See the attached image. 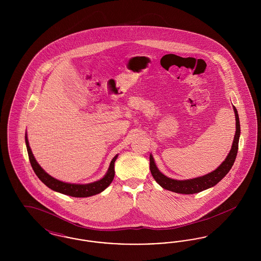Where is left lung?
I'll return each mask as SVG.
<instances>
[{"mask_svg":"<svg viewBox=\"0 0 261 261\" xmlns=\"http://www.w3.org/2000/svg\"><path fill=\"white\" fill-rule=\"evenodd\" d=\"M234 112H235V116H236V134L234 137L232 149L230 150L229 154L227 155L226 160L222 162V164L217 169H215L214 171L206 174L204 176L190 179V180H183V181L174 180V179L166 177L158 169L154 161H153V158L150 154L149 155V169H150V173L154 178V180L163 189L172 191L174 193L185 194V195L199 193V192L206 190L211 187L215 186L221 179H223L224 177L226 176V174L230 171V169L232 168L235 160H236L238 149H239V138H240V133H241V127H240L239 115H238L235 107H234Z\"/></svg>","mask_w":261,"mask_h":261,"instance_id":"1","label":"left lung"}]
</instances>
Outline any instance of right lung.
I'll list each match as a JSON object with an SVG mask.
<instances>
[{"instance_id": "1", "label": "right lung", "mask_w": 261, "mask_h": 261, "mask_svg": "<svg viewBox=\"0 0 261 261\" xmlns=\"http://www.w3.org/2000/svg\"><path fill=\"white\" fill-rule=\"evenodd\" d=\"M25 143H26L27 151H28L29 161H30L31 166H32L35 174L37 175L38 178L46 186L49 187L50 189L56 191V192L62 193L63 195H67V196L74 197V198L91 197V196H94V195L101 193L106 188L110 186V184L112 183V180L114 178V162L117 159V155H115L112 159L108 172L105 175V177L101 178L99 181H96V182L90 183V184H85V185L64 183V182H62L60 180H57V179L53 178L47 172H45V170L38 164V162H36L33 153L31 151V149L29 147V143H28L26 135H25Z\"/></svg>"}]
</instances>
